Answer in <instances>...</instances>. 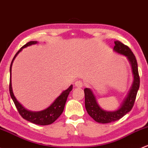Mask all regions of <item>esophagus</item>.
I'll list each match as a JSON object with an SVG mask.
<instances>
[{
  "mask_svg": "<svg viewBox=\"0 0 148 148\" xmlns=\"http://www.w3.org/2000/svg\"><path fill=\"white\" fill-rule=\"evenodd\" d=\"M74 86L76 87H82L83 86V82L82 81H77V82L74 83Z\"/></svg>",
  "mask_w": 148,
  "mask_h": 148,
  "instance_id": "esophagus-1",
  "label": "esophagus"
}]
</instances>
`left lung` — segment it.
Returning <instances> with one entry per match:
<instances>
[{"instance_id": "8db88e82", "label": "left lung", "mask_w": 148, "mask_h": 148, "mask_svg": "<svg viewBox=\"0 0 148 148\" xmlns=\"http://www.w3.org/2000/svg\"><path fill=\"white\" fill-rule=\"evenodd\" d=\"M114 43L113 51L126 57L131 65L133 82L126 96L121 102L119 108L115 111H106L101 108L93 91L89 88H84L85 107L87 113L95 121L100 123H108L118 121L131 111L140 86V77L136 57L128 47L123 45L119 40L115 41Z\"/></svg>"}]
</instances>
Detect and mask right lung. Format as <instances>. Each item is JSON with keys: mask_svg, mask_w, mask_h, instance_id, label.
<instances>
[{"mask_svg": "<svg viewBox=\"0 0 148 148\" xmlns=\"http://www.w3.org/2000/svg\"><path fill=\"white\" fill-rule=\"evenodd\" d=\"M38 42L37 41H30L27 42V44L23 46L21 49L18 50V52L15 54V57L12 59L11 64H10V85H9V91H10V94L11 96L12 101H13L14 103H15V106H16L18 112L21 114V116L24 119L27 120L29 122L32 123L37 124V125H47L52 124L54 123L62 113L64 108L65 103H66V99H67L68 96L70 91L72 90L73 85H71L65 91H62V94L54 101V102L49 106V107L45 108L44 110H42L40 111H29V110L26 109L23 105L18 101L16 99L15 96H14L13 91H12V82H11V70H12V65L13 63L15 57H17L18 54L23 50V49L27 47L31 46L32 45H36Z\"/></svg>", "mask_w": 148, "mask_h": 148, "instance_id": "obj_1", "label": "right lung"}]
</instances>
